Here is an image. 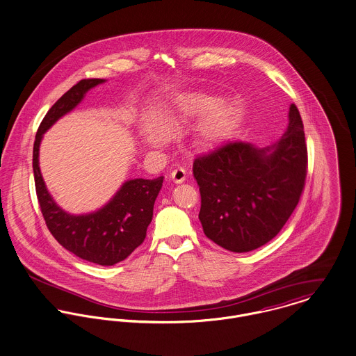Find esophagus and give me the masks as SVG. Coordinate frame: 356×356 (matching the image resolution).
Here are the masks:
<instances>
[{"label": "esophagus", "instance_id": "obj_1", "mask_svg": "<svg viewBox=\"0 0 356 356\" xmlns=\"http://www.w3.org/2000/svg\"><path fill=\"white\" fill-rule=\"evenodd\" d=\"M171 178H172L177 184L185 182V179H186V170H185L184 167L178 165L177 168H174V170L171 171Z\"/></svg>", "mask_w": 356, "mask_h": 356}]
</instances>
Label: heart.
Returning <instances> with one entry per match:
<instances>
[{
  "instance_id": "1",
  "label": "heart",
  "mask_w": 356,
  "mask_h": 356,
  "mask_svg": "<svg viewBox=\"0 0 356 356\" xmlns=\"http://www.w3.org/2000/svg\"><path fill=\"white\" fill-rule=\"evenodd\" d=\"M213 104L211 99L207 97H186L179 104L181 117H193L205 113ZM234 122V108L227 103H219L210 108L209 112L201 118L195 129V141L202 147H211L222 141L232 127ZM177 124L175 117L165 115L161 121V127L164 131H170ZM145 137L148 143L156 144L158 136L152 131H147Z\"/></svg>"
}]
</instances>
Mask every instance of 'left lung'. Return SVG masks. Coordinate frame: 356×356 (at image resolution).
<instances>
[{
    "instance_id": "1",
    "label": "left lung",
    "mask_w": 356,
    "mask_h": 356,
    "mask_svg": "<svg viewBox=\"0 0 356 356\" xmlns=\"http://www.w3.org/2000/svg\"><path fill=\"white\" fill-rule=\"evenodd\" d=\"M289 128L270 148L248 141L197 155L193 175L201 195L198 219L207 238L229 252L246 253L275 238L303 193L307 147L292 103Z\"/></svg>"
}]
</instances>
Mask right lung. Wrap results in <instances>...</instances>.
I'll list each match as a JSON object with an SVG mask.
<instances>
[{
    "label": "right lung",
    "instance_id": "obj_1",
    "mask_svg": "<svg viewBox=\"0 0 356 356\" xmlns=\"http://www.w3.org/2000/svg\"><path fill=\"white\" fill-rule=\"evenodd\" d=\"M103 81V79L80 80L51 106L35 136L33 168L38 202L51 235L74 256L108 266L129 257L144 242L164 177L128 181L114 198L95 213L73 216L53 201L44 186L38 161L43 133L74 108L90 88Z\"/></svg>",
    "mask_w": 356,
    "mask_h": 356
}]
</instances>
